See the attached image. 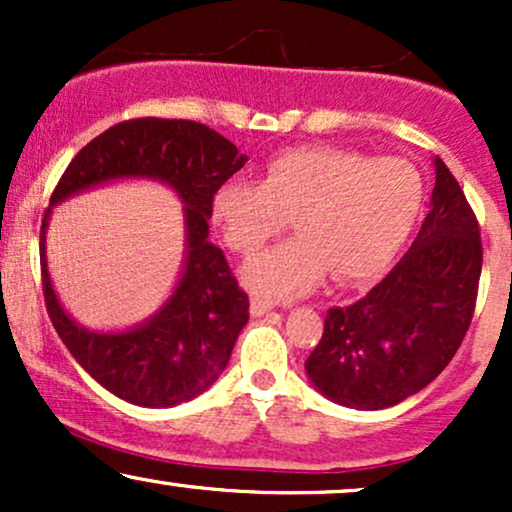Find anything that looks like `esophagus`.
Wrapping results in <instances>:
<instances>
[{
    "label": "esophagus",
    "mask_w": 512,
    "mask_h": 512,
    "mask_svg": "<svg viewBox=\"0 0 512 512\" xmlns=\"http://www.w3.org/2000/svg\"><path fill=\"white\" fill-rule=\"evenodd\" d=\"M272 308H274V303L267 301V298H260V296L252 298V303H250V313L255 317H262L264 313H269Z\"/></svg>",
    "instance_id": "1"
}]
</instances>
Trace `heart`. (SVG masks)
I'll return each instance as SVG.
<instances>
[{
  "mask_svg": "<svg viewBox=\"0 0 512 512\" xmlns=\"http://www.w3.org/2000/svg\"><path fill=\"white\" fill-rule=\"evenodd\" d=\"M424 204L419 170L402 158H373L334 146H298L272 156L262 182L231 180L214 216L228 248L250 257L289 226L298 236L255 257L245 284L267 298L303 293L332 272L366 281L395 260Z\"/></svg>",
  "mask_w": 512,
  "mask_h": 512,
  "instance_id": "b5f03b06",
  "label": "heart"
}]
</instances>
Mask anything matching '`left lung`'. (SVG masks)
I'll list each match as a JSON object with an SVG mask.
<instances>
[{
  "mask_svg": "<svg viewBox=\"0 0 512 512\" xmlns=\"http://www.w3.org/2000/svg\"><path fill=\"white\" fill-rule=\"evenodd\" d=\"M431 211L407 255L346 308H330L305 370L332 402L385 409L416 395L460 349L477 305L479 221L436 156Z\"/></svg>",
  "mask_w": 512,
  "mask_h": 512,
  "instance_id": "1",
  "label": "left lung"
}]
</instances>
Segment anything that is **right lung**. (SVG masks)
Listing matches in <instances>:
<instances>
[{"label":"right lung","instance_id":"add662e5","mask_svg":"<svg viewBox=\"0 0 512 512\" xmlns=\"http://www.w3.org/2000/svg\"><path fill=\"white\" fill-rule=\"evenodd\" d=\"M248 158L202 122L139 117L105 129L72 158L52 190L62 198L117 177L166 181L186 204V269L174 296L144 326L127 333H88L76 326L51 291L40 226V274L48 315L69 354L105 390L139 407H173L202 395L228 366L250 317L248 293L211 245L214 195Z\"/></svg>","mask_w":512,"mask_h":512}]
</instances>
